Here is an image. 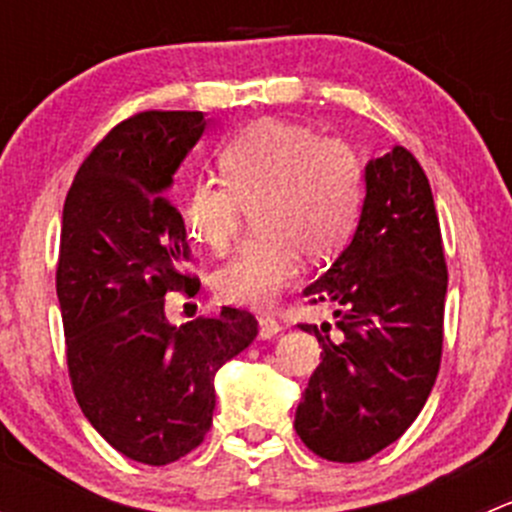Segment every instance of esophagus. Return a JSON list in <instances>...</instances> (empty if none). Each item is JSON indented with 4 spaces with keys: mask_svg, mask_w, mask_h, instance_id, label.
I'll return each instance as SVG.
<instances>
[{
    "mask_svg": "<svg viewBox=\"0 0 512 512\" xmlns=\"http://www.w3.org/2000/svg\"><path fill=\"white\" fill-rule=\"evenodd\" d=\"M257 327H260V339H275L282 332V327L277 324V319L272 317H260L257 319Z\"/></svg>",
    "mask_w": 512,
    "mask_h": 512,
    "instance_id": "1",
    "label": "esophagus"
}]
</instances>
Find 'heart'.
Masks as SVG:
<instances>
[{
    "instance_id": "1",
    "label": "heart",
    "mask_w": 512,
    "mask_h": 512,
    "mask_svg": "<svg viewBox=\"0 0 512 512\" xmlns=\"http://www.w3.org/2000/svg\"><path fill=\"white\" fill-rule=\"evenodd\" d=\"M220 180H198L183 203L190 235L223 255L254 208L260 235L215 272L213 289L232 307H270L299 270L344 245L361 205V165L344 143L297 123L265 118L218 151Z\"/></svg>"
}]
</instances>
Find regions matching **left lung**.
I'll return each mask as SVG.
<instances>
[{"mask_svg":"<svg viewBox=\"0 0 512 512\" xmlns=\"http://www.w3.org/2000/svg\"><path fill=\"white\" fill-rule=\"evenodd\" d=\"M366 195L347 250L304 287L334 307L342 339L317 324L322 361L294 414L304 446L337 463L366 461L404 436L436 384L448 272L426 173L394 146L364 168Z\"/></svg>","mask_w":512,"mask_h":512,"instance_id":"8db88e82","label":"left lung"}]
</instances>
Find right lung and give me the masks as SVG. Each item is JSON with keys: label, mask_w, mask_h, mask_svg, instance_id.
<instances>
[{"label": "right lung", "mask_w": 512, "mask_h": 512, "mask_svg": "<svg viewBox=\"0 0 512 512\" xmlns=\"http://www.w3.org/2000/svg\"><path fill=\"white\" fill-rule=\"evenodd\" d=\"M200 111H146L118 123L71 183L56 297L71 386L91 426L126 458L165 466L213 426L215 374L257 337L252 314L175 327L165 294L195 285L185 223L165 193L203 136Z\"/></svg>", "instance_id": "add662e5"}]
</instances>
